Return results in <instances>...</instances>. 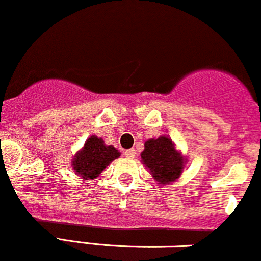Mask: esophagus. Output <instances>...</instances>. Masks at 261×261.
Returning <instances> with one entry per match:
<instances>
[{"instance_id":"34e87169","label":"esophagus","mask_w":261,"mask_h":261,"mask_svg":"<svg viewBox=\"0 0 261 261\" xmlns=\"http://www.w3.org/2000/svg\"><path fill=\"white\" fill-rule=\"evenodd\" d=\"M124 156L128 159H133L136 156V150L134 149H129V150H125L124 151Z\"/></svg>"}]
</instances>
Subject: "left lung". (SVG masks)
<instances>
[{"label":"left lung","mask_w":261,"mask_h":261,"mask_svg":"<svg viewBox=\"0 0 261 261\" xmlns=\"http://www.w3.org/2000/svg\"><path fill=\"white\" fill-rule=\"evenodd\" d=\"M142 159L156 182L161 183H171L178 178L185 164L182 156L174 149L172 140L167 137L145 142Z\"/></svg>","instance_id":"8db88e82"}]
</instances>
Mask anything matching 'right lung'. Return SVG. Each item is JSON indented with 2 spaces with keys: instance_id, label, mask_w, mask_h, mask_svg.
I'll return each instance as SVG.
<instances>
[{
  "instance_id": "add662e5",
  "label": "right lung",
  "mask_w": 261,
  "mask_h": 261,
  "mask_svg": "<svg viewBox=\"0 0 261 261\" xmlns=\"http://www.w3.org/2000/svg\"><path fill=\"white\" fill-rule=\"evenodd\" d=\"M118 156V150L112 145H105L101 138L91 136L85 142L82 151L75 155L72 165L78 176L90 180L96 178L107 165Z\"/></svg>"
}]
</instances>
